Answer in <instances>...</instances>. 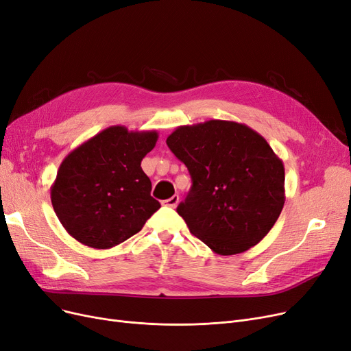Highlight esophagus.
<instances>
[{
  "label": "esophagus",
  "instance_id": "34e87169",
  "mask_svg": "<svg viewBox=\"0 0 351 351\" xmlns=\"http://www.w3.org/2000/svg\"><path fill=\"white\" fill-rule=\"evenodd\" d=\"M179 204V196L178 195H173L172 197H169V199L163 201V205L165 206H169V208H176Z\"/></svg>",
  "mask_w": 351,
  "mask_h": 351
}]
</instances>
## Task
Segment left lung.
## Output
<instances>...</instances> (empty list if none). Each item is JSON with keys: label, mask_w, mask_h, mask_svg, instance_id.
Returning a JSON list of instances; mask_svg holds the SVG:
<instances>
[{"label": "left lung", "mask_w": 351, "mask_h": 351, "mask_svg": "<svg viewBox=\"0 0 351 351\" xmlns=\"http://www.w3.org/2000/svg\"><path fill=\"white\" fill-rule=\"evenodd\" d=\"M166 143L192 178L176 210L196 238L215 254L235 255L269 232L285 202V171L260 133L208 120L176 128Z\"/></svg>", "instance_id": "8db88e82"}]
</instances>
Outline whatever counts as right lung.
<instances>
[{"label":"right lung","instance_id":"1","mask_svg":"<svg viewBox=\"0 0 351 351\" xmlns=\"http://www.w3.org/2000/svg\"><path fill=\"white\" fill-rule=\"evenodd\" d=\"M158 138L156 130L110 126L63 159L51 204L74 239L96 250L113 248L138 234L160 208L141 166Z\"/></svg>","mask_w":351,"mask_h":351}]
</instances>
